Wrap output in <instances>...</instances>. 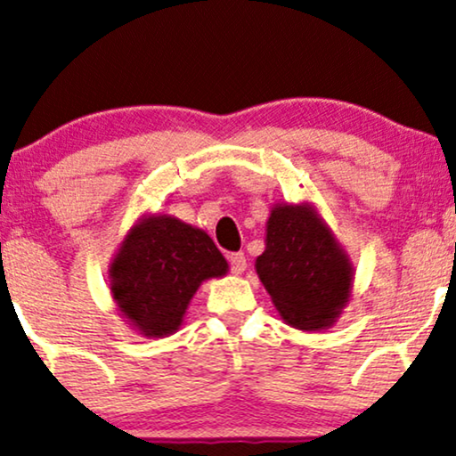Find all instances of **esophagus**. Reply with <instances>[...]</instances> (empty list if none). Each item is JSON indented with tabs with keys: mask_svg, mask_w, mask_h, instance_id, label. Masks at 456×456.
<instances>
[{
	"mask_svg": "<svg viewBox=\"0 0 456 456\" xmlns=\"http://www.w3.org/2000/svg\"><path fill=\"white\" fill-rule=\"evenodd\" d=\"M229 263H232L233 273H244V271H246L244 252H232V255H229Z\"/></svg>",
	"mask_w": 456,
	"mask_h": 456,
	"instance_id": "34e87169",
	"label": "esophagus"
}]
</instances>
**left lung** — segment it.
Listing matches in <instances>:
<instances>
[{"mask_svg": "<svg viewBox=\"0 0 456 456\" xmlns=\"http://www.w3.org/2000/svg\"><path fill=\"white\" fill-rule=\"evenodd\" d=\"M255 269L281 320L303 332L328 330L351 301L354 263L311 201L273 204Z\"/></svg>", "mask_w": 456, "mask_h": 456, "instance_id": "1", "label": "left lung"}]
</instances>
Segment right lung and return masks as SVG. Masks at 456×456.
<instances>
[{
  "mask_svg": "<svg viewBox=\"0 0 456 456\" xmlns=\"http://www.w3.org/2000/svg\"><path fill=\"white\" fill-rule=\"evenodd\" d=\"M229 265L206 232L181 218L147 212L128 229L109 265V290L119 315L147 338L175 334L206 280Z\"/></svg>",
  "mask_w": 456,
  "mask_h": 456,
  "instance_id": "right-lung-1",
  "label": "right lung"
}]
</instances>
